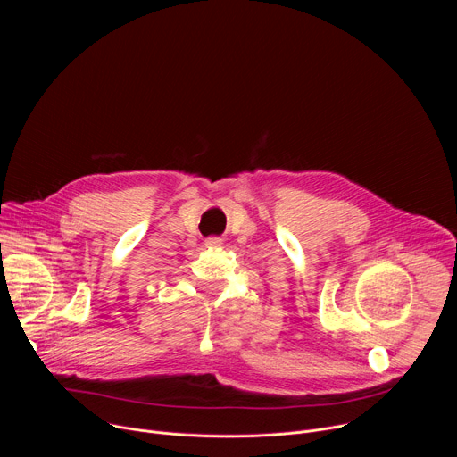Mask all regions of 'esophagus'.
<instances>
[{
    "mask_svg": "<svg viewBox=\"0 0 457 457\" xmlns=\"http://www.w3.org/2000/svg\"><path fill=\"white\" fill-rule=\"evenodd\" d=\"M206 247H220L222 245V238L220 237H210L204 240Z\"/></svg>",
    "mask_w": 457,
    "mask_h": 457,
    "instance_id": "obj_1",
    "label": "esophagus"
}]
</instances>
